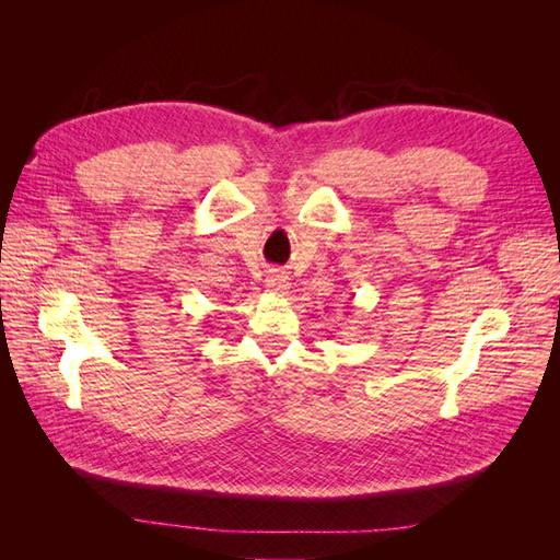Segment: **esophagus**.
I'll return each mask as SVG.
<instances>
[{
  "instance_id": "esophagus-1",
  "label": "esophagus",
  "mask_w": 560,
  "mask_h": 560,
  "mask_svg": "<svg viewBox=\"0 0 560 560\" xmlns=\"http://www.w3.org/2000/svg\"><path fill=\"white\" fill-rule=\"evenodd\" d=\"M268 290L276 292V294H284L287 290H290V278H287L284 273H280V270H276V273H270V278L266 280Z\"/></svg>"
}]
</instances>
